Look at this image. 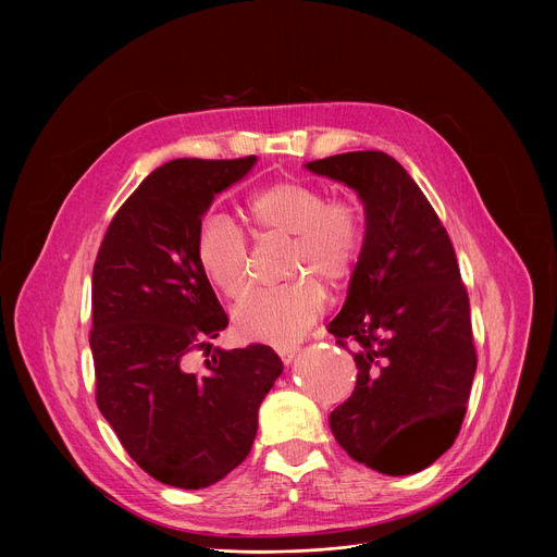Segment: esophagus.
I'll use <instances>...</instances> for the list:
<instances>
[{
	"instance_id": "obj_1",
	"label": "esophagus",
	"mask_w": 557,
	"mask_h": 557,
	"mask_svg": "<svg viewBox=\"0 0 557 557\" xmlns=\"http://www.w3.org/2000/svg\"><path fill=\"white\" fill-rule=\"evenodd\" d=\"M297 350H299V344H295V342H282V344H275V352L280 355V359H282L286 366L295 359Z\"/></svg>"
}]
</instances>
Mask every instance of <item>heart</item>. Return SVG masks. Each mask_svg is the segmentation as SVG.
Returning <instances> with one entry per match:
<instances>
[{"label": "heart", "instance_id": "b5f03b06", "mask_svg": "<svg viewBox=\"0 0 557 557\" xmlns=\"http://www.w3.org/2000/svg\"><path fill=\"white\" fill-rule=\"evenodd\" d=\"M247 211L258 237L288 240L286 275L295 280L247 293L233 308L235 331L249 339H293L326 308L320 282L342 286L355 273L366 247L363 205L352 194L329 198L306 181H277L253 194ZM196 258L226 297L249 286L247 235L224 213L198 222Z\"/></svg>", "mask_w": 557, "mask_h": 557}]
</instances>
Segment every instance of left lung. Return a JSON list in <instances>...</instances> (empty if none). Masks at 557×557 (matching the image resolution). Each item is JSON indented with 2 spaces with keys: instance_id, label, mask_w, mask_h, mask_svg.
<instances>
[{
  "instance_id": "8db88e82",
  "label": "left lung",
  "mask_w": 557,
  "mask_h": 557,
  "mask_svg": "<svg viewBox=\"0 0 557 557\" xmlns=\"http://www.w3.org/2000/svg\"><path fill=\"white\" fill-rule=\"evenodd\" d=\"M357 191L366 247L329 324L357 385L331 412L350 458L387 475L430 467L456 441L475 374L469 297L449 235L412 176L383 151L306 163Z\"/></svg>"
}]
</instances>
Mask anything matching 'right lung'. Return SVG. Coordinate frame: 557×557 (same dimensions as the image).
Returning <instances> with one entry per match:
<instances>
[{
	"mask_svg": "<svg viewBox=\"0 0 557 557\" xmlns=\"http://www.w3.org/2000/svg\"><path fill=\"white\" fill-rule=\"evenodd\" d=\"M256 161L178 158L153 170L112 218L92 271L97 406L134 462L178 490L209 487L249 456L260 404L284 370L262 344L218 348L191 370V355L228 324L198 264L196 228Z\"/></svg>",
	"mask_w": 557,
	"mask_h": 557,
	"instance_id": "1",
	"label": "right lung"
}]
</instances>
